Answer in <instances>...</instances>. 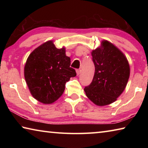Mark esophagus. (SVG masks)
I'll use <instances>...</instances> for the list:
<instances>
[{
    "instance_id": "obj_1",
    "label": "esophagus",
    "mask_w": 148,
    "mask_h": 148,
    "mask_svg": "<svg viewBox=\"0 0 148 148\" xmlns=\"http://www.w3.org/2000/svg\"><path fill=\"white\" fill-rule=\"evenodd\" d=\"M76 71L77 75H79L80 73H81V70H79V69H77Z\"/></svg>"
}]
</instances>
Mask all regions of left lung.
<instances>
[{"label":"left lung","mask_w":148,"mask_h":148,"mask_svg":"<svg viewBox=\"0 0 148 148\" xmlns=\"http://www.w3.org/2000/svg\"><path fill=\"white\" fill-rule=\"evenodd\" d=\"M92 61L95 71L91 84L84 88L86 96L94 104L102 106L117 100L126 87L130 76V66L127 57L107 40L92 50Z\"/></svg>","instance_id":"8db88e82"}]
</instances>
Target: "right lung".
<instances>
[{
	"instance_id": "1",
	"label": "right lung",
	"mask_w": 148,
	"mask_h": 148,
	"mask_svg": "<svg viewBox=\"0 0 148 148\" xmlns=\"http://www.w3.org/2000/svg\"><path fill=\"white\" fill-rule=\"evenodd\" d=\"M65 48H57L47 41L29 55L24 68L26 83L32 97L45 104L56 101L63 93L65 84L76 76Z\"/></svg>"
}]
</instances>
